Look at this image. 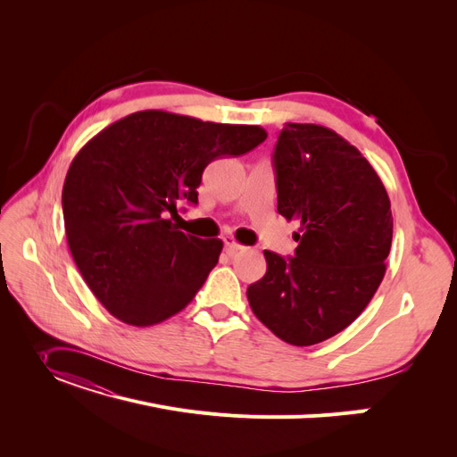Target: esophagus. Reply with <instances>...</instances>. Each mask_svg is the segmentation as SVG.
<instances>
[{"instance_id": "obj_1", "label": "esophagus", "mask_w": 457, "mask_h": 457, "mask_svg": "<svg viewBox=\"0 0 457 457\" xmlns=\"http://www.w3.org/2000/svg\"><path fill=\"white\" fill-rule=\"evenodd\" d=\"M224 246H226V253H229V255H235L237 252H241L245 248L243 245H238L233 237L224 238Z\"/></svg>"}]
</instances>
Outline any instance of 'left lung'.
<instances>
[{
    "label": "left lung",
    "instance_id": "1",
    "mask_svg": "<svg viewBox=\"0 0 457 457\" xmlns=\"http://www.w3.org/2000/svg\"><path fill=\"white\" fill-rule=\"evenodd\" d=\"M278 212L296 220L295 257L265 250L267 274L246 291L253 315L295 346L348 328L386 276L393 241L387 190L370 162L335 131L285 124L276 150Z\"/></svg>",
    "mask_w": 457,
    "mask_h": 457
}]
</instances>
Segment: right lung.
Returning a JSON list of instances; mask_svg holds the SVG:
<instances>
[{"label":"right lung","instance_id":"add662e5","mask_svg":"<svg viewBox=\"0 0 457 457\" xmlns=\"http://www.w3.org/2000/svg\"><path fill=\"white\" fill-rule=\"evenodd\" d=\"M267 138L259 126L138 111L92 137L62 187L68 248L112 317L154 326L187 307L219 262L220 238L179 231L178 204H198L205 166Z\"/></svg>","mask_w":457,"mask_h":457}]
</instances>
